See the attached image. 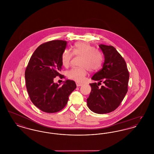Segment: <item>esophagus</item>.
<instances>
[{
  "label": "esophagus",
  "instance_id": "1",
  "mask_svg": "<svg viewBox=\"0 0 154 154\" xmlns=\"http://www.w3.org/2000/svg\"><path fill=\"white\" fill-rule=\"evenodd\" d=\"M82 85H83L82 84L80 83V82H76V85H77V87H81V86H82Z\"/></svg>",
  "mask_w": 154,
  "mask_h": 154
}]
</instances>
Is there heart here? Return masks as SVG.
Returning a JSON list of instances; mask_svg holds the SVG:
<instances>
[{
  "instance_id": "b5f03b06",
  "label": "heart",
  "mask_w": 154,
  "mask_h": 154,
  "mask_svg": "<svg viewBox=\"0 0 154 154\" xmlns=\"http://www.w3.org/2000/svg\"><path fill=\"white\" fill-rule=\"evenodd\" d=\"M81 57L80 67H73L67 72L69 79L77 82H82L88 74V70L94 72L99 70L103 65L104 55L102 52L96 50L91 44L84 42L75 43L72 48V52L65 50L62 52L60 60L62 65L68 67L73 55Z\"/></svg>"
}]
</instances>
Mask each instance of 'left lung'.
Here are the masks:
<instances>
[{
    "label": "left lung",
    "instance_id": "1",
    "mask_svg": "<svg viewBox=\"0 0 154 154\" xmlns=\"http://www.w3.org/2000/svg\"><path fill=\"white\" fill-rule=\"evenodd\" d=\"M104 55L102 69L92 79L91 92L87 100L88 108L97 114L109 113L116 110L128 92L129 73L126 62L117 50L111 45L100 44ZM103 82L104 85L99 87Z\"/></svg>",
    "mask_w": 154,
    "mask_h": 154
}]
</instances>
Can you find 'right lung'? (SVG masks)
Returning a JSON list of instances; mask_svg holds the SVG:
<instances>
[{
    "label": "right lung",
    "mask_w": 154,
    "mask_h": 154,
    "mask_svg": "<svg viewBox=\"0 0 154 154\" xmlns=\"http://www.w3.org/2000/svg\"><path fill=\"white\" fill-rule=\"evenodd\" d=\"M67 42L52 40L40 45L30 58L25 72L26 87L30 100L38 109L47 113L62 110L69 96L76 88L74 81L66 80L59 86L54 82L60 74L62 64L60 57Z\"/></svg>",
    "instance_id": "right-lung-1"
}]
</instances>
